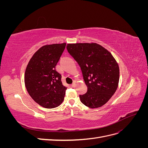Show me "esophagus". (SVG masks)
<instances>
[{
    "label": "esophagus",
    "mask_w": 148,
    "mask_h": 148,
    "mask_svg": "<svg viewBox=\"0 0 148 148\" xmlns=\"http://www.w3.org/2000/svg\"><path fill=\"white\" fill-rule=\"evenodd\" d=\"M71 88H75L76 87V83H73V84H71Z\"/></svg>",
    "instance_id": "1"
}]
</instances>
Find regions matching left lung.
Returning <instances> with one entry per match:
<instances>
[{
  "label": "left lung",
  "mask_w": 148,
  "mask_h": 148,
  "mask_svg": "<svg viewBox=\"0 0 148 148\" xmlns=\"http://www.w3.org/2000/svg\"><path fill=\"white\" fill-rule=\"evenodd\" d=\"M66 49L81 68L87 92L80 101L90 108L104 105L117 90L119 67L112 55L96 43L68 44Z\"/></svg>",
  "instance_id": "1"
}]
</instances>
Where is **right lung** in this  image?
<instances>
[{
  "label": "right lung",
  "mask_w": 148,
  "mask_h": 148,
  "mask_svg": "<svg viewBox=\"0 0 148 148\" xmlns=\"http://www.w3.org/2000/svg\"><path fill=\"white\" fill-rule=\"evenodd\" d=\"M66 43L46 45L31 57L26 66L25 84L32 99L42 107L55 108L63 102L66 87L56 66L65 48Z\"/></svg>",
  "instance_id": "add662e5"
}]
</instances>
